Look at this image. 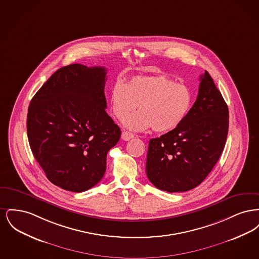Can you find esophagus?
<instances>
[{
  "mask_svg": "<svg viewBox=\"0 0 259 259\" xmlns=\"http://www.w3.org/2000/svg\"><path fill=\"white\" fill-rule=\"evenodd\" d=\"M121 138H122V140H124V141H129V140L134 138V135L132 133L128 132V131H123L122 134H121Z\"/></svg>",
  "mask_w": 259,
  "mask_h": 259,
  "instance_id": "obj_1",
  "label": "esophagus"
}]
</instances>
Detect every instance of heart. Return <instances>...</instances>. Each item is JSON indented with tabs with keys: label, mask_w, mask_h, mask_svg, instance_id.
Returning a JSON list of instances; mask_svg holds the SVG:
<instances>
[{
	"label": "heart",
	"mask_w": 259,
	"mask_h": 259,
	"mask_svg": "<svg viewBox=\"0 0 259 259\" xmlns=\"http://www.w3.org/2000/svg\"><path fill=\"white\" fill-rule=\"evenodd\" d=\"M193 95L190 88L166 75H136L124 84L117 80L110 91L112 113L124 119L139 106L141 112L124 120L134 131L151 128L166 133L178 128L190 111Z\"/></svg>",
	"instance_id": "1"
}]
</instances>
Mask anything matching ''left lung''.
I'll return each instance as SVG.
<instances>
[{
    "instance_id": "left-lung-1",
    "label": "left lung",
    "mask_w": 259,
    "mask_h": 259,
    "mask_svg": "<svg viewBox=\"0 0 259 259\" xmlns=\"http://www.w3.org/2000/svg\"><path fill=\"white\" fill-rule=\"evenodd\" d=\"M228 126V107L205 71L197 99L183 123L149 140L146 171L150 183L171 193L200 185L222 155Z\"/></svg>"
}]
</instances>
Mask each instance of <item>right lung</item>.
<instances>
[{
    "mask_svg": "<svg viewBox=\"0 0 259 259\" xmlns=\"http://www.w3.org/2000/svg\"><path fill=\"white\" fill-rule=\"evenodd\" d=\"M104 67L60 68L30 102L27 134L32 152L53 185L82 192L106 172L107 154L121 131L106 111Z\"/></svg>",
    "mask_w": 259,
    "mask_h": 259,
    "instance_id": "add662e5",
    "label": "right lung"
}]
</instances>
